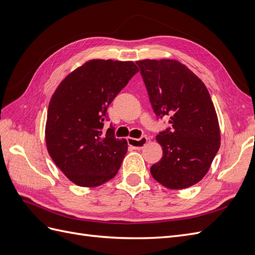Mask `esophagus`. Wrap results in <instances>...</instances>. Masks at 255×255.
<instances>
[{"label": "esophagus", "mask_w": 255, "mask_h": 255, "mask_svg": "<svg viewBox=\"0 0 255 255\" xmlns=\"http://www.w3.org/2000/svg\"><path fill=\"white\" fill-rule=\"evenodd\" d=\"M128 145L132 146V148H134L136 150H140L146 144V142H148V138H146L145 136L140 137L139 139H134V138H128Z\"/></svg>", "instance_id": "1"}]
</instances>
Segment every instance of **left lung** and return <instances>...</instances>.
I'll return each mask as SVG.
<instances>
[{
    "label": "left lung",
    "mask_w": 255,
    "mask_h": 255,
    "mask_svg": "<svg viewBox=\"0 0 255 255\" xmlns=\"http://www.w3.org/2000/svg\"><path fill=\"white\" fill-rule=\"evenodd\" d=\"M158 118L169 119L156 136L163 157L150 171L170 189L188 188L201 181L220 146L217 114L203 82L174 59L136 61Z\"/></svg>",
    "instance_id": "left-lung-1"
}]
</instances>
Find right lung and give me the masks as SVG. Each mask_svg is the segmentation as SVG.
<instances>
[{"instance_id":"right-lung-1","label":"right lung","mask_w":255,"mask_h":255,"mask_svg":"<svg viewBox=\"0 0 255 255\" xmlns=\"http://www.w3.org/2000/svg\"><path fill=\"white\" fill-rule=\"evenodd\" d=\"M139 71L133 61L92 59L67 75L48 110L45 142L69 180L96 187L117 174L128 141L104 129L107 107Z\"/></svg>"}]
</instances>
